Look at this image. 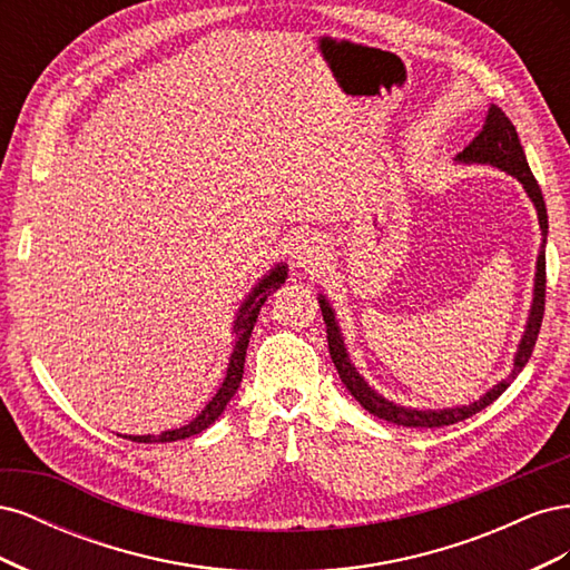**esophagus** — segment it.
<instances>
[{"instance_id": "34e87169", "label": "esophagus", "mask_w": 570, "mask_h": 570, "mask_svg": "<svg viewBox=\"0 0 570 570\" xmlns=\"http://www.w3.org/2000/svg\"><path fill=\"white\" fill-rule=\"evenodd\" d=\"M327 262V249L321 237H306L299 243L297 252H295V264L297 268L306 271V273H318L323 271Z\"/></svg>"}]
</instances>
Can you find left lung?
Returning <instances> with one entry per match:
<instances>
[{
    "instance_id": "1",
    "label": "left lung",
    "mask_w": 570,
    "mask_h": 570,
    "mask_svg": "<svg viewBox=\"0 0 570 570\" xmlns=\"http://www.w3.org/2000/svg\"><path fill=\"white\" fill-rule=\"evenodd\" d=\"M456 161L461 164H490L507 170L509 176L519 178L521 185L525 187L528 197L532 199L534 209H538V218H540V230H542V247L538 254V273H534V292H532V306H530V314H528V323H525V333L521 337L519 344V352H515L513 358V368L511 373L504 377L502 383H497L490 392H485L480 396L478 402L469 404V406H454V409H406L394 404L390 400H385L383 394H377L373 387H368V383L364 377L358 375V371L354 368V364L350 361L347 347H344V340L340 333V325L335 321V312L333 306L327 304V299L321 295L318 304H321V312H323V321H325V333H327V350H331V358L333 364L340 373V381L344 383L352 392L354 400L364 406L373 416L396 423V425H404V428H442V425H452L459 421L471 419L473 413L482 411L485 406H490L499 394H502L513 381L515 375H519L528 358L534 350V342H538L540 335V325H542V316H544V287H547V258H544V243H547V206H544V197H542V189L534 180L532 170L528 166L525 159V151L521 147L519 140V132H515L513 124L509 120V116L499 109V107H490L488 118H485V126L478 132L475 140L465 147Z\"/></svg>"
}]
</instances>
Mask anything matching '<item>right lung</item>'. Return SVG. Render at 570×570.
Masks as SVG:
<instances>
[{"instance_id":"add662e5","label":"right lung","mask_w":570,"mask_h":570,"mask_svg":"<svg viewBox=\"0 0 570 570\" xmlns=\"http://www.w3.org/2000/svg\"><path fill=\"white\" fill-rule=\"evenodd\" d=\"M285 278H287V266L285 264H278L275 268H271L268 275H264V278L258 281L256 287L249 292V297L243 302V306H239L235 325H233L235 347H233V354H230L226 381H223L218 392L212 396V402L202 409L199 416L193 419L183 428L164 430L161 435H126V440L147 442V444L149 442H176V440H185V438H193V435L202 433V430L209 428L220 416L223 409L228 406V402L233 400V394L237 392L239 381H243L247 344H249V337H252V331H254V323L258 318V312H262L264 302L273 295V292L285 283Z\"/></svg>"}]
</instances>
